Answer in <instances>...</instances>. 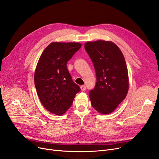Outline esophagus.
<instances>
[{
  "label": "esophagus",
  "mask_w": 159,
  "mask_h": 159,
  "mask_svg": "<svg viewBox=\"0 0 159 159\" xmlns=\"http://www.w3.org/2000/svg\"><path fill=\"white\" fill-rule=\"evenodd\" d=\"M80 89H81L82 91H84L86 90V86L84 85L80 86Z\"/></svg>",
  "instance_id": "34e87169"
}]
</instances>
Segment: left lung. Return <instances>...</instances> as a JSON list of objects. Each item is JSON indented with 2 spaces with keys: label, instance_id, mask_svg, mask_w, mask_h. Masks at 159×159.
I'll list each match as a JSON object with an SVG mask.
<instances>
[{
  "label": "left lung",
  "instance_id": "1",
  "mask_svg": "<svg viewBox=\"0 0 159 159\" xmlns=\"http://www.w3.org/2000/svg\"><path fill=\"white\" fill-rule=\"evenodd\" d=\"M84 48L96 75L94 89L89 92L91 104L100 114H110L125 98L129 89L124 55L114 43L108 41L86 42Z\"/></svg>",
  "mask_w": 159,
  "mask_h": 159
}]
</instances>
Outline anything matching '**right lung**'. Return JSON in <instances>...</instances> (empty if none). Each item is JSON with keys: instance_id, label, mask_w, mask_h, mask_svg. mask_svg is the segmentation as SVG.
<instances>
[{"instance_id": "right-lung-1", "label": "right lung", "mask_w": 159, "mask_h": 159, "mask_svg": "<svg viewBox=\"0 0 159 159\" xmlns=\"http://www.w3.org/2000/svg\"><path fill=\"white\" fill-rule=\"evenodd\" d=\"M81 48L75 42H53L41 55L34 74V83L42 105L53 114L61 116L80 91L66 67V63Z\"/></svg>"}]
</instances>
